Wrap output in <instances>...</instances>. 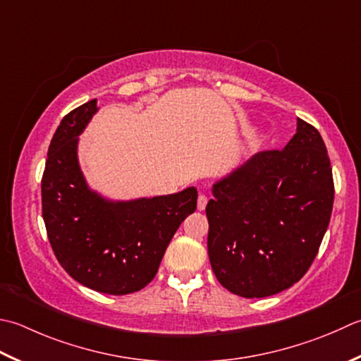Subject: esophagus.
I'll list each match as a JSON object with an SVG mask.
<instances>
[{"instance_id": "obj_1", "label": "esophagus", "mask_w": 361, "mask_h": 361, "mask_svg": "<svg viewBox=\"0 0 361 361\" xmlns=\"http://www.w3.org/2000/svg\"><path fill=\"white\" fill-rule=\"evenodd\" d=\"M207 204H208V197L200 194V195H199V200H197V208H199V209L202 211V209L207 208Z\"/></svg>"}]
</instances>
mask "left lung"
<instances>
[{
  "label": "left lung",
  "mask_w": 361,
  "mask_h": 361,
  "mask_svg": "<svg viewBox=\"0 0 361 361\" xmlns=\"http://www.w3.org/2000/svg\"><path fill=\"white\" fill-rule=\"evenodd\" d=\"M208 255L216 279L241 298L291 288L314 261L334 208L326 144L298 118L281 150H264L213 188Z\"/></svg>",
  "instance_id": "left-lung-1"
}]
</instances>
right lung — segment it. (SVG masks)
<instances>
[{
	"label": "right lung",
	"mask_w": 361,
	"mask_h": 361,
	"mask_svg": "<svg viewBox=\"0 0 361 361\" xmlns=\"http://www.w3.org/2000/svg\"><path fill=\"white\" fill-rule=\"evenodd\" d=\"M95 112L97 100H90L61 120L42 176V216L54 255L70 277L94 291L123 295L157 275L175 231L197 208V189L118 203L89 190L76 137Z\"/></svg>",
	"instance_id": "obj_1"
}]
</instances>
